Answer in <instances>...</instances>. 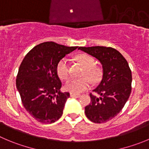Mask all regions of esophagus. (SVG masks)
<instances>
[{
    "mask_svg": "<svg viewBox=\"0 0 149 149\" xmlns=\"http://www.w3.org/2000/svg\"><path fill=\"white\" fill-rule=\"evenodd\" d=\"M70 97H73V98H79V97L80 96V95H79V94L72 93H70Z\"/></svg>",
    "mask_w": 149,
    "mask_h": 149,
    "instance_id": "esophagus-1",
    "label": "esophagus"
}]
</instances>
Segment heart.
Listing matches in <instances>:
<instances>
[{"label":"heart","mask_w":149,"mask_h":149,"mask_svg":"<svg viewBox=\"0 0 149 149\" xmlns=\"http://www.w3.org/2000/svg\"><path fill=\"white\" fill-rule=\"evenodd\" d=\"M76 60L84 68L83 76H88L93 82L99 81L101 76V70L95 66V60L87 54H79L76 56ZM57 74L62 80H67L70 76V65L66 58L61 59L56 67ZM87 77L81 79H72L67 81L65 89L67 91L75 94H79L90 88L91 81Z\"/></svg>","instance_id":"heart-1"}]
</instances>
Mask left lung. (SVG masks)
<instances>
[{
  "label": "left lung",
  "mask_w": 149,
  "mask_h": 149,
  "mask_svg": "<svg viewBox=\"0 0 149 149\" xmlns=\"http://www.w3.org/2000/svg\"><path fill=\"white\" fill-rule=\"evenodd\" d=\"M96 58L102 65L103 77L91 93L90 103L85 107V115L92 122L106 123L116 116L124 107L132 91V71L118 51L111 47H79Z\"/></svg>",
  "instance_id": "8db88e82"
}]
</instances>
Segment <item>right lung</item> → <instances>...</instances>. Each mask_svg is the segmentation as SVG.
Listing matches in <instances>:
<instances>
[{"mask_svg": "<svg viewBox=\"0 0 149 149\" xmlns=\"http://www.w3.org/2000/svg\"><path fill=\"white\" fill-rule=\"evenodd\" d=\"M45 42L31 50L22 61L16 86L23 107L37 121L52 123L61 118L68 92L62 93L56 67L59 61L77 48Z\"/></svg>", "mask_w": 149, "mask_h": 149, "instance_id": "right-lung-1", "label": "right lung"}]
</instances>
